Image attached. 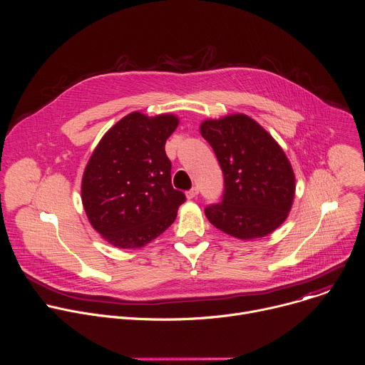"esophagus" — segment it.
Masks as SVG:
<instances>
[{
  "label": "esophagus",
  "mask_w": 365,
  "mask_h": 365,
  "mask_svg": "<svg viewBox=\"0 0 365 365\" xmlns=\"http://www.w3.org/2000/svg\"><path fill=\"white\" fill-rule=\"evenodd\" d=\"M196 196H197V187H192L190 190L186 192V197H187V199H193V197H196Z\"/></svg>",
  "instance_id": "1"
}]
</instances>
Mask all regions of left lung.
Segmentation results:
<instances>
[{
    "label": "left lung",
    "mask_w": 365,
    "mask_h": 365,
    "mask_svg": "<svg viewBox=\"0 0 365 365\" xmlns=\"http://www.w3.org/2000/svg\"><path fill=\"white\" fill-rule=\"evenodd\" d=\"M224 173L221 203L205 215L214 227L240 240L262 238L289 217L294 199V173L279 143L255 120L231 114L200 124Z\"/></svg>",
    "instance_id": "obj_1"
}]
</instances>
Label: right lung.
Returning <instances> with one entry per match:
<instances>
[{
    "label": "right lung",
    "instance_id": "right-lung-1",
    "mask_svg": "<svg viewBox=\"0 0 365 365\" xmlns=\"http://www.w3.org/2000/svg\"><path fill=\"white\" fill-rule=\"evenodd\" d=\"M178 125L173 114L134 111L95 147L82 178V203L93 230L111 245L144 247L175 222L186 196L172 186L165 144Z\"/></svg>",
    "mask_w": 365,
    "mask_h": 365
}]
</instances>
